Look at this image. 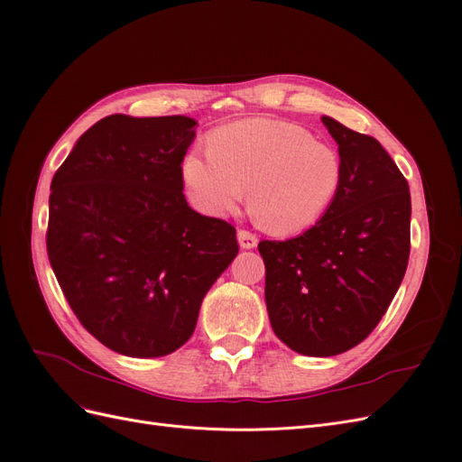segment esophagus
Returning <instances> with one entry per match:
<instances>
[{
	"mask_svg": "<svg viewBox=\"0 0 462 462\" xmlns=\"http://www.w3.org/2000/svg\"><path fill=\"white\" fill-rule=\"evenodd\" d=\"M236 239H239V246L246 248V250L254 248L258 245V236L246 229H239V233H236Z\"/></svg>",
	"mask_w": 462,
	"mask_h": 462,
	"instance_id": "1",
	"label": "esophagus"
}]
</instances>
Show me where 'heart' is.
<instances>
[{
  "label": "heart",
  "instance_id": "b5f03b06",
  "mask_svg": "<svg viewBox=\"0 0 462 462\" xmlns=\"http://www.w3.org/2000/svg\"><path fill=\"white\" fill-rule=\"evenodd\" d=\"M180 175L200 214L226 217L246 192L265 231L291 235L328 212L343 183V160L302 125L254 117L214 131L209 148L189 150Z\"/></svg>",
  "mask_w": 462,
  "mask_h": 462
}]
</instances>
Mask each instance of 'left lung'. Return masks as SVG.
Listing matches in <instances>:
<instances>
[{"label": "left lung", "mask_w": 462, "mask_h": 462, "mask_svg": "<svg viewBox=\"0 0 462 462\" xmlns=\"http://www.w3.org/2000/svg\"><path fill=\"white\" fill-rule=\"evenodd\" d=\"M321 123L339 146L343 183L314 227L262 241L265 306L275 335L306 356H335L380 324L407 272L411 192L374 136Z\"/></svg>", "instance_id": "1"}]
</instances>
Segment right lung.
Instances as JSON below:
<instances>
[{"mask_svg": "<svg viewBox=\"0 0 462 462\" xmlns=\"http://www.w3.org/2000/svg\"><path fill=\"white\" fill-rule=\"evenodd\" d=\"M185 116H107L51 179L48 256L80 324L111 351L165 356L197 328L202 299L239 253L235 227L187 204Z\"/></svg>", "mask_w": 462, "mask_h": 462, "instance_id": "right-lung-1", "label": "right lung"}]
</instances>
